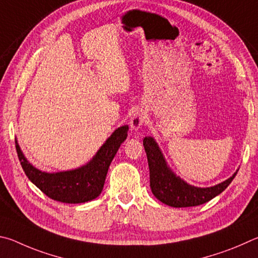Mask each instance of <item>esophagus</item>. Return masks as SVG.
<instances>
[{
  "mask_svg": "<svg viewBox=\"0 0 258 258\" xmlns=\"http://www.w3.org/2000/svg\"><path fill=\"white\" fill-rule=\"evenodd\" d=\"M147 114L144 110H137L134 113L132 119H130V126L134 132H138L139 129H142L146 123Z\"/></svg>",
  "mask_w": 258,
  "mask_h": 258,
  "instance_id": "obj_1",
  "label": "esophagus"
}]
</instances>
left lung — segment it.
<instances>
[{
  "label": "left lung",
  "mask_w": 258,
  "mask_h": 258,
  "mask_svg": "<svg viewBox=\"0 0 258 258\" xmlns=\"http://www.w3.org/2000/svg\"><path fill=\"white\" fill-rule=\"evenodd\" d=\"M143 144L150 166V182L153 195L163 204L171 207L198 206L213 200L231 183L239 170L215 186L196 187L189 184L173 172L154 138L145 137Z\"/></svg>",
  "instance_id": "obj_1"
}]
</instances>
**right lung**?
Masks as SVG:
<instances>
[{"instance_id":"1","label":"right lung","mask_w":258,"mask_h":258,"mask_svg":"<svg viewBox=\"0 0 258 258\" xmlns=\"http://www.w3.org/2000/svg\"><path fill=\"white\" fill-rule=\"evenodd\" d=\"M128 130V125L119 126L85 165L58 172H45L35 168L26 159L17 141L16 148L26 175L45 195L67 204H80L101 195L111 162L126 139Z\"/></svg>"}]
</instances>
